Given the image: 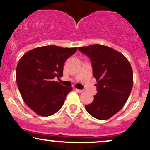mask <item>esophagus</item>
Wrapping results in <instances>:
<instances>
[{
    "mask_svg": "<svg viewBox=\"0 0 150 150\" xmlns=\"http://www.w3.org/2000/svg\"><path fill=\"white\" fill-rule=\"evenodd\" d=\"M75 91H76V92L79 93H83V90L77 89V88H75Z\"/></svg>",
    "mask_w": 150,
    "mask_h": 150,
    "instance_id": "esophagus-1",
    "label": "esophagus"
}]
</instances>
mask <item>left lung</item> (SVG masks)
<instances>
[{"label":"left lung","mask_w":150,"mask_h":150,"mask_svg":"<svg viewBox=\"0 0 150 150\" xmlns=\"http://www.w3.org/2000/svg\"><path fill=\"white\" fill-rule=\"evenodd\" d=\"M89 57L97 84V93L86 105L90 114L105 120L119 112L127 102L133 86V71L128 59L109 47L92 45L78 47Z\"/></svg>","instance_id":"1"}]
</instances>
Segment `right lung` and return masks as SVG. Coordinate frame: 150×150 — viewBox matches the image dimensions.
<instances>
[{"mask_svg": "<svg viewBox=\"0 0 150 150\" xmlns=\"http://www.w3.org/2000/svg\"><path fill=\"white\" fill-rule=\"evenodd\" d=\"M77 47L54 45L40 47L27 52L16 67V83L25 103L38 115L50 116L62 108L72 91L54 80L63 75L64 63L77 51Z\"/></svg>", "mask_w": 150, "mask_h": 150, "instance_id": "1", "label": "right lung"}]
</instances>
